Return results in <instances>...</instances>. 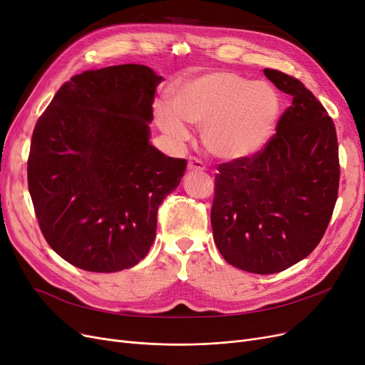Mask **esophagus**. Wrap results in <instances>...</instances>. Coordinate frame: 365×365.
Here are the masks:
<instances>
[{"mask_svg":"<svg viewBox=\"0 0 365 365\" xmlns=\"http://www.w3.org/2000/svg\"><path fill=\"white\" fill-rule=\"evenodd\" d=\"M187 170L190 171H203L205 165L203 162L197 158H190V162H187Z\"/></svg>","mask_w":365,"mask_h":365,"instance_id":"1","label":"esophagus"}]
</instances>
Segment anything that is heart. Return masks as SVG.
Listing matches in <instances>:
<instances>
[{
    "label": "heart",
    "instance_id": "1",
    "mask_svg": "<svg viewBox=\"0 0 365 365\" xmlns=\"http://www.w3.org/2000/svg\"><path fill=\"white\" fill-rule=\"evenodd\" d=\"M170 106L155 108L156 123L175 141L190 137L182 123L201 128L206 150L221 160H244L271 140L279 115L272 87L250 83L233 72H210L174 86Z\"/></svg>",
    "mask_w": 365,
    "mask_h": 365
}]
</instances>
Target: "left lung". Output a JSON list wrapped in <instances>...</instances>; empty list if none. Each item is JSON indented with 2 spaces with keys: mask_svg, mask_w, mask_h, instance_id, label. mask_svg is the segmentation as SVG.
Wrapping results in <instances>:
<instances>
[{
  "mask_svg": "<svg viewBox=\"0 0 365 365\" xmlns=\"http://www.w3.org/2000/svg\"><path fill=\"white\" fill-rule=\"evenodd\" d=\"M293 98L262 150L218 165L210 212L227 263L277 274L305 259L325 235L339 195V143L332 118L299 79L264 69Z\"/></svg>",
  "mask_w": 365,
  "mask_h": 365,
  "instance_id": "8db88e82",
  "label": "left lung"
}]
</instances>
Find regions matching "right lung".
Listing matches in <instances>:
<instances>
[{
  "mask_svg": "<svg viewBox=\"0 0 365 365\" xmlns=\"http://www.w3.org/2000/svg\"><path fill=\"white\" fill-rule=\"evenodd\" d=\"M160 81L143 64L86 71L37 120L26 167L36 217L49 247L84 271L141 262L158 209L180 183L186 159L148 143Z\"/></svg>",
  "mask_w": 365,
  "mask_h": 365,
  "instance_id": "right-lung-1",
  "label": "right lung"
}]
</instances>
